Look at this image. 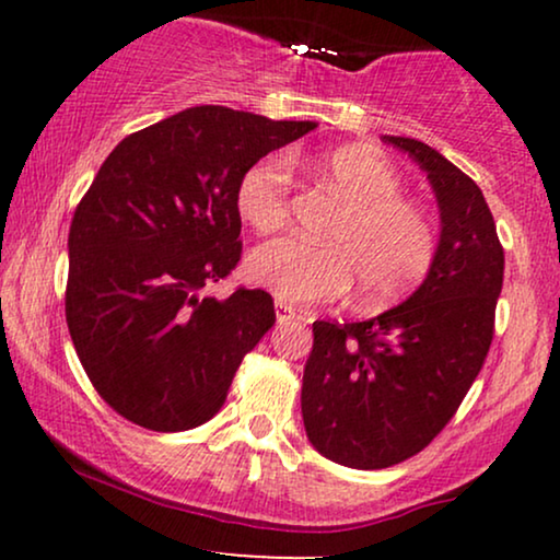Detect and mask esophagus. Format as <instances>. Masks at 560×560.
Returning <instances> with one entry per match:
<instances>
[{
    "instance_id": "34e87169",
    "label": "esophagus",
    "mask_w": 560,
    "mask_h": 560,
    "mask_svg": "<svg viewBox=\"0 0 560 560\" xmlns=\"http://www.w3.org/2000/svg\"><path fill=\"white\" fill-rule=\"evenodd\" d=\"M275 313H278V324H288V320L301 318V316H298V311L293 308V305H288V303H282V301H275Z\"/></svg>"
}]
</instances>
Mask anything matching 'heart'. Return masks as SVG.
Returning a JSON list of instances; mask_svg holds the SVG:
<instances>
[{
  "mask_svg": "<svg viewBox=\"0 0 560 560\" xmlns=\"http://www.w3.org/2000/svg\"><path fill=\"white\" fill-rule=\"evenodd\" d=\"M316 173L347 198L328 242L295 236L272 240L252 252L249 278L285 303H331L357 282L364 308L400 301L418 288L435 259V229L425 211L402 198V178L385 158L362 144H343L318 158ZM290 160L267 155L236 183V213L255 232L285 224Z\"/></svg>",
  "mask_w": 560,
  "mask_h": 560,
  "instance_id": "1",
  "label": "heart"
}]
</instances>
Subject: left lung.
Returning <instances> with one entry per match:
<instances>
[{
    "label": "left lung",
    "instance_id": "8db88e82",
    "mask_svg": "<svg viewBox=\"0 0 560 560\" xmlns=\"http://www.w3.org/2000/svg\"><path fill=\"white\" fill-rule=\"evenodd\" d=\"M431 183L441 234L416 293L357 324H313L303 370L305 435L351 469H387L423 451L454 418L485 364L502 293L504 252L469 175L431 144L382 137Z\"/></svg>",
    "mask_w": 560,
    "mask_h": 560
}]
</instances>
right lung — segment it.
Returning <instances> with one entry per match:
<instances>
[{
	"label": "right lung",
	"instance_id": "obj_1",
	"mask_svg": "<svg viewBox=\"0 0 560 560\" xmlns=\"http://www.w3.org/2000/svg\"><path fill=\"white\" fill-rule=\"evenodd\" d=\"M316 127L190 106L125 137L98 167L68 234L66 320L119 416L178 433L221 410L244 354L275 324L265 290L201 295L240 262L236 183Z\"/></svg>",
	"mask_w": 560,
	"mask_h": 560
}]
</instances>
